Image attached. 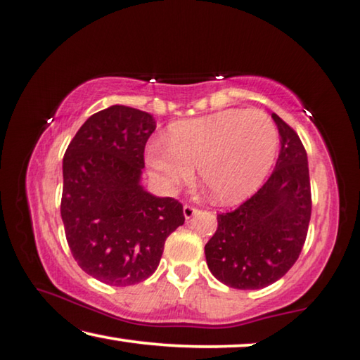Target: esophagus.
Wrapping results in <instances>:
<instances>
[{
  "label": "esophagus",
  "mask_w": 360,
  "mask_h": 360,
  "mask_svg": "<svg viewBox=\"0 0 360 360\" xmlns=\"http://www.w3.org/2000/svg\"><path fill=\"white\" fill-rule=\"evenodd\" d=\"M196 207L195 206H191V205H185L184 206V216H185V219H191L193 216L196 214Z\"/></svg>",
  "instance_id": "esophagus-1"
}]
</instances>
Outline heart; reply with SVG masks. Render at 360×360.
Returning a JSON list of instances; mask_svg holds the SVG:
<instances>
[{
	"label": "heart",
	"instance_id": "obj_1",
	"mask_svg": "<svg viewBox=\"0 0 360 360\" xmlns=\"http://www.w3.org/2000/svg\"><path fill=\"white\" fill-rule=\"evenodd\" d=\"M278 150V129L266 112L229 108L172 124L167 141L148 144L146 160L160 185L188 184L195 167L202 185L221 202L240 201L268 175Z\"/></svg>",
	"mask_w": 360,
	"mask_h": 360
}]
</instances>
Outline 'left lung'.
Masks as SVG:
<instances>
[{
  "mask_svg": "<svg viewBox=\"0 0 360 360\" xmlns=\"http://www.w3.org/2000/svg\"><path fill=\"white\" fill-rule=\"evenodd\" d=\"M281 150L273 174L237 210L217 214L206 243V263L216 279L233 289H262L294 266L311 216L307 153L297 134L276 113Z\"/></svg>",
  "mask_w": 360,
  "mask_h": 360,
  "instance_id": "obj_1",
  "label": "left lung"
}]
</instances>
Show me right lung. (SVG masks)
I'll list each match as a JSON object with an SVG mask.
<instances>
[{
	"label": "right lung",
	"mask_w": 360,
	"mask_h": 360,
	"mask_svg": "<svg viewBox=\"0 0 360 360\" xmlns=\"http://www.w3.org/2000/svg\"><path fill=\"white\" fill-rule=\"evenodd\" d=\"M150 113L112 105L86 120L63 158L61 219L79 268L108 285H133L159 266L184 206L139 185Z\"/></svg>",
	"instance_id": "right-lung-1"
}]
</instances>
